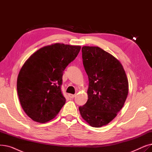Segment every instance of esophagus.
Returning a JSON list of instances; mask_svg holds the SVG:
<instances>
[{"label": "esophagus", "instance_id": "34e87169", "mask_svg": "<svg viewBox=\"0 0 152 152\" xmlns=\"http://www.w3.org/2000/svg\"><path fill=\"white\" fill-rule=\"evenodd\" d=\"M69 97L71 99H73V98L75 97V95L70 94H69Z\"/></svg>", "mask_w": 152, "mask_h": 152}]
</instances>
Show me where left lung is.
<instances>
[{
    "label": "left lung",
    "instance_id": "1",
    "mask_svg": "<svg viewBox=\"0 0 152 152\" xmlns=\"http://www.w3.org/2000/svg\"><path fill=\"white\" fill-rule=\"evenodd\" d=\"M83 65L89 77L88 100L79 107L91 126L107 125L123 107L129 83L121 62L99 47H82Z\"/></svg>",
    "mask_w": 152,
    "mask_h": 152
}]
</instances>
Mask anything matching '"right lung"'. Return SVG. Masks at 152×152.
I'll return each mask as SVG.
<instances>
[{
	"mask_svg": "<svg viewBox=\"0 0 152 152\" xmlns=\"http://www.w3.org/2000/svg\"><path fill=\"white\" fill-rule=\"evenodd\" d=\"M80 49L79 45L56 43L39 49L23 64L17 92L23 110L33 121L52 120L65 105L61 91L63 71Z\"/></svg>",
	"mask_w": 152,
	"mask_h": 152,
	"instance_id": "add662e5",
	"label": "right lung"
}]
</instances>
